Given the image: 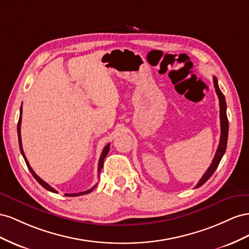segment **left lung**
I'll return each instance as SVG.
<instances>
[{"instance_id": "8db88e82", "label": "left lung", "mask_w": 249, "mask_h": 249, "mask_svg": "<svg viewBox=\"0 0 249 249\" xmlns=\"http://www.w3.org/2000/svg\"><path fill=\"white\" fill-rule=\"evenodd\" d=\"M214 87L216 94L218 95L219 98V105H220V123H221V136H220V142H219V146L216 151V154L213 159V161L211 166L208 168L207 171L203 174V176L200 178L199 182L196 184L195 188H199L202 184L207 181L210 177L213 175L216 171V169L219 165L220 160H221L223 154L225 153L226 150V145H227V138H229V120H227L226 116V102H225V97L222 94V91L220 90L218 87V80L217 78L214 77Z\"/></svg>"}]
</instances>
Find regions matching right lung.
Segmentation results:
<instances>
[{"instance_id": "obj_1", "label": "right lung", "mask_w": 249, "mask_h": 249, "mask_svg": "<svg viewBox=\"0 0 249 249\" xmlns=\"http://www.w3.org/2000/svg\"><path fill=\"white\" fill-rule=\"evenodd\" d=\"M22 112H23V109H22V106H20V111H19V119H18V145H19V150H20V152H22L23 158H24V160H25V161H26V165H27L28 169H29V171L31 172V174L33 175L34 178L38 181V183L40 184V186H42V187H44L46 190H48V191H50V192H53V193H58L57 191H56L55 189H53L51 186H49V184H48L46 181L42 180V179L40 178V177H39L38 175H36V173H35V172L33 171V169H32V168H31V166L29 165V161H28V160H27V159H26V155H25V153H24V150H23V146H22V138H20V123H22ZM109 146H110V144H107V145H106V146L104 147V149H103L102 153H101L100 160H99V164H98V174L101 172V170H102V168H103V162H104V159L106 158V155H107V153H108V151H109ZM95 188H96V186H95V187H93V188H91V189H89V190H88V191L81 192V193L65 194V196H68V197H76V196H80V195H83V194H89V193H90V192L93 191Z\"/></svg>"}]
</instances>
